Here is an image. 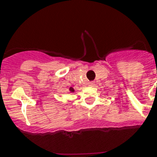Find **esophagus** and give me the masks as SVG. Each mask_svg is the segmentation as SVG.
Segmentation results:
<instances>
[{
	"label": "esophagus",
	"mask_w": 157,
	"mask_h": 157,
	"mask_svg": "<svg viewBox=\"0 0 157 157\" xmlns=\"http://www.w3.org/2000/svg\"><path fill=\"white\" fill-rule=\"evenodd\" d=\"M88 85L89 86H93L94 85V81H90L88 83Z\"/></svg>",
	"instance_id": "esophagus-1"
}]
</instances>
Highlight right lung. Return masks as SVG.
<instances>
[{"label": "right lung", "instance_id": "obj_1", "mask_svg": "<svg viewBox=\"0 0 157 157\" xmlns=\"http://www.w3.org/2000/svg\"><path fill=\"white\" fill-rule=\"evenodd\" d=\"M69 90L71 91V92H74V89H73V88H71H71L69 89Z\"/></svg>", "mask_w": 157, "mask_h": 157}]
</instances>
